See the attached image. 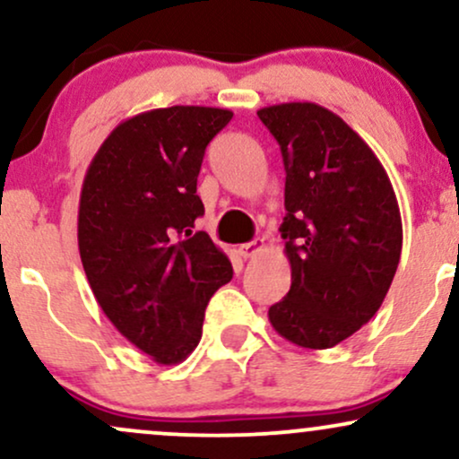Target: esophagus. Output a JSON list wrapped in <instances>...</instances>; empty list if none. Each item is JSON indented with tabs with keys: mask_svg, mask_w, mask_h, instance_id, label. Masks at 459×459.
<instances>
[{
	"mask_svg": "<svg viewBox=\"0 0 459 459\" xmlns=\"http://www.w3.org/2000/svg\"><path fill=\"white\" fill-rule=\"evenodd\" d=\"M261 250H263V239L247 241V244H241L235 247V252L241 256V259H250V256H255L256 252H261Z\"/></svg>",
	"mask_w": 459,
	"mask_h": 459,
	"instance_id": "1",
	"label": "esophagus"
}]
</instances>
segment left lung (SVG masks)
<instances>
[{"instance_id":"obj_1","label":"left lung","mask_w":459,"mask_h":459,"mask_svg":"<svg viewBox=\"0 0 459 459\" xmlns=\"http://www.w3.org/2000/svg\"><path fill=\"white\" fill-rule=\"evenodd\" d=\"M282 152L281 233L291 289L270 324L299 347L328 350L382 307L402 256V215L391 178L343 118L317 103L259 109Z\"/></svg>"}]
</instances>
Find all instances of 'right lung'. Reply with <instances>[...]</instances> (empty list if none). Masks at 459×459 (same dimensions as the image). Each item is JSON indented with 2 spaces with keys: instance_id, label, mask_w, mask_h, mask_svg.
I'll return each instance as SVG.
<instances>
[{
  "instance_id": "1",
  "label": "right lung",
  "mask_w": 459,
  "mask_h": 459,
  "mask_svg": "<svg viewBox=\"0 0 459 459\" xmlns=\"http://www.w3.org/2000/svg\"><path fill=\"white\" fill-rule=\"evenodd\" d=\"M230 118V109L200 105L134 116L105 138L83 178V272L114 328L160 365L192 354L209 299L233 278L229 256L194 230L204 213V149Z\"/></svg>"
}]
</instances>
